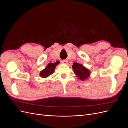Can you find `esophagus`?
I'll return each instance as SVG.
<instances>
[{"label":"esophagus","mask_w":128,"mask_h":128,"mask_svg":"<svg viewBox=\"0 0 128 128\" xmlns=\"http://www.w3.org/2000/svg\"><path fill=\"white\" fill-rule=\"evenodd\" d=\"M62 63L64 64H67L68 63V61L67 60H62Z\"/></svg>","instance_id":"1"}]
</instances>
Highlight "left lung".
Segmentation results:
<instances>
[{
  "label": "left lung",
  "mask_w": 128,
  "mask_h": 128,
  "mask_svg": "<svg viewBox=\"0 0 128 128\" xmlns=\"http://www.w3.org/2000/svg\"><path fill=\"white\" fill-rule=\"evenodd\" d=\"M74 72L81 80H84L88 78L90 76V72L82 64L77 62H74L72 66Z\"/></svg>",
  "instance_id": "1"
}]
</instances>
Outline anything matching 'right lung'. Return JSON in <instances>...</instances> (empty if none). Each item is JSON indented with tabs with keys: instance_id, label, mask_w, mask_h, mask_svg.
I'll return each instance as SVG.
<instances>
[{
	"instance_id": "obj_1",
	"label": "right lung",
	"mask_w": 128,
	"mask_h": 128,
	"mask_svg": "<svg viewBox=\"0 0 128 128\" xmlns=\"http://www.w3.org/2000/svg\"><path fill=\"white\" fill-rule=\"evenodd\" d=\"M59 64V61H56V62L49 63L46 68L40 72V77H42V78H46V77L49 76L50 75L52 74L54 72L56 66Z\"/></svg>"
}]
</instances>
